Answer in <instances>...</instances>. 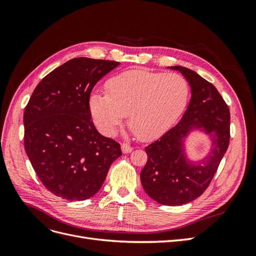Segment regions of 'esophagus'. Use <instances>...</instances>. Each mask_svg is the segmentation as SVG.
Returning a JSON list of instances; mask_svg holds the SVG:
<instances>
[{
	"instance_id": "1",
	"label": "esophagus",
	"mask_w": 256,
	"mask_h": 256,
	"mask_svg": "<svg viewBox=\"0 0 256 256\" xmlns=\"http://www.w3.org/2000/svg\"><path fill=\"white\" fill-rule=\"evenodd\" d=\"M132 150H134L132 146H130L129 144H127V143H122V150L124 154H128V152H130Z\"/></svg>"
}]
</instances>
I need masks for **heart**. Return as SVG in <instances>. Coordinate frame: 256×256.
<instances>
[{"label":"heart","instance_id":"1","mask_svg":"<svg viewBox=\"0 0 256 256\" xmlns=\"http://www.w3.org/2000/svg\"><path fill=\"white\" fill-rule=\"evenodd\" d=\"M106 92H94L90 109L97 127L114 136L126 115L129 127L141 140L166 134L187 106L190 86L176 72L130 69L106 82Z\"/></svg>","mask_w":256,"mask_h":256}]
</instances>
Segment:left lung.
I'll return each mask as SVG.
<instances>
[{"instance_id":"left-lung-1","label":"left lung","mask_w":256,"mask_h":256,"mask_svg":"<svg viewBox=\"0 0 256 256\" xmlns=\"http://www.w3.org/2000/svg\"><path fill=\"white\" fill-rule=\"evenodd\" d=\"M191 86V100L182 120L157 141L145 147L147 162L141 171L145 192L159 204L178 206L202 196L210 184L230 144V109L214 85L196 72L172 66ZM193 128H203L213 138L211 154L200 164H191L182 141Z\"/></svg>"}]
</instances>
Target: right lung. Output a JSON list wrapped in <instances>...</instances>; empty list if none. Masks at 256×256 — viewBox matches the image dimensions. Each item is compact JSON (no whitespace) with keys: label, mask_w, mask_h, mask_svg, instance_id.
Segmentation results:
<instances>
[{"label":"right lung","mask_w":256,"mask_h":256,"mask_svg":"<svg viewBox=\"0 0 256 256\" xmlns=\"http://www.w3.org/2000/svg\"><path fill=\"white\" fill-rule=\"evenodd\" d=\"M118 62L76 58L38 83L26 106L24 148L35 173L53 194L83 200L102 188L120 145L90 120L96 83Z\"/></svg>","instance_id":"right-lung-1"}]
</instances>
